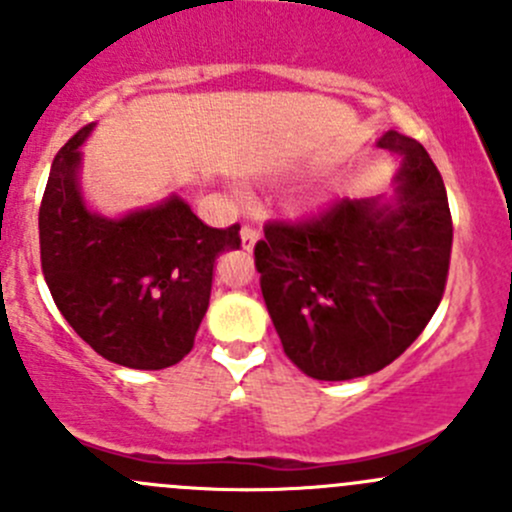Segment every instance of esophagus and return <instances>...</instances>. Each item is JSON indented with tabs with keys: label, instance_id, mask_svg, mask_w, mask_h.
Here are the masks:
<instances>
[{
	"label": "esophagus",
	"instance_id": "34e87169",
	"mask_svg": "<svg viewBox=\"0 0 512 512\" xmlns=\"http://www.w3.org/2000/svg\"><path fill=\"white\" fill-rule=\"evenodd\" d=\"M240 240H242V247H245L247 252H252V250H255L257 240H260V230H257V227H252V225H242Z\"/></svg>",
	"mask_w": 512,
	"mask_h": 512
}]
</instances>
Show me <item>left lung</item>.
<instances>
[{"label":"left lung","instance_id":"1","mask_svg":"<svg viewBox=\"0 0 512 512\" xmlns=\"http://www.w3.org/2000/svg\"><path fill=\"white\" fill-rule=\"evenodd\" d=\"M376 146L401 158L394 195L344 198L309 223H270L255 245L285 354L319 381L391 364L426 329L446 289L453 225L441 173L399 131Z\"/></svg>","mask_w":512,"mask_h":512}]
</instances>
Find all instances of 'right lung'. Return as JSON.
Masks as SVG:
<instances>
[{"label":"right lung","instance_id":"1","mask_svg":"<svg viewBox=\"0 0 512 512\" xmlns=\"http://www.w3.org/2000/svg\"><path fill=\"white\" fill-rule=\"evenodd\" d=\"M56 153L39 208L41 270L56 307L94 352L128 369L173 366L193 349L215 260L240 247V225L208 227L180 195L108 218L81 190V146Z\"/></svg>","mask_w":512,"mask_h":512}]
</instances>
